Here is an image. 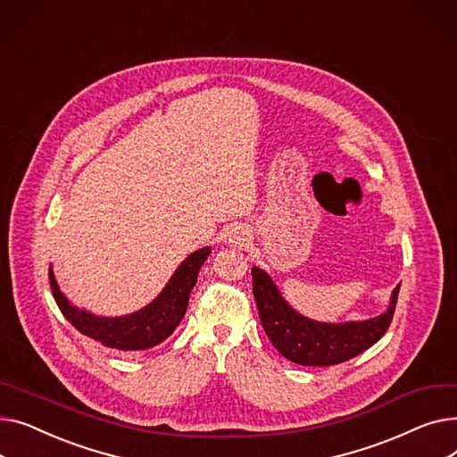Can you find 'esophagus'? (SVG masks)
<instances>
[{
	"instance_id": "1",
	"label": "esophagus",
	"mask_w": 457,
	"mask_h": 457,
	"mask_svg": "<svg viewBox=\"0 0 457 457\" xmlns=\"http://www.w3.org/2000/svg\"><path fill=\"white\" fill-rule=\"evenodd\" d=\"M229 241H231V243H235V245H245V243L248 241V231H245V229H237V231H233V235H231Z\"/></svg>"
}]
</instances>
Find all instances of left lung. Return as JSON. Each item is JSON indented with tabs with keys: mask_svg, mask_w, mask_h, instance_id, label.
<instances>
[{
	"mask_svg": "<svg viewBox=\"0 0 457 457\" xmlns=\"http://www.w3.org/2000/svg\"><path fill=\"white\" fill-rule=\"evenodd\" d=\"M252 278L259 319L269 339L283 357L303 367L339 365L376 345L389 329L400 291V285H396L387 311L379 317L328 324L302 317L283 300L265 270L253 267Z\"/></svg>",
	"mask_w": 457,
	"mask_h": 457,
	"instance_id": "8db88e82",
	"label": "left lung"
}]
</instances>
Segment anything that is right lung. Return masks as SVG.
I'll return each mask as SVG.
<instances>
[{"mask_svg": "<svg viewBox=\"0 0 457 457\" xmlns=\"http://www.w3.org/2000/svg\"><path fill=\"white\" fill-rule=\"evenodd\" d=\"M209 253V246L192 252L178 267L170 281L166 283L161 295L152 303L126 317H96L85 309H78L76 305H71L66 300V296L59 291L52 267L50 285L61 313L79 333L102 343L107 348L126 352L146 350L161 345L164 339L170 337L174 329L183 320L190 291L192 287L196 285L198 272Z\"/></svg>", "mask_w": 457, "mask_h": 457, "instance_id": "add662e5", "label": "right lung"}]
</instances>
